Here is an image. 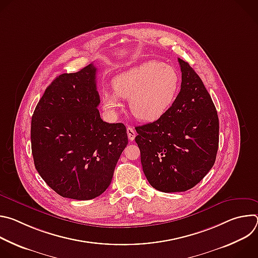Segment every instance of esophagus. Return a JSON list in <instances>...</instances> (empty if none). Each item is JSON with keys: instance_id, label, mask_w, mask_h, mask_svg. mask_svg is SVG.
I'll return each instance as SVG.
<instances>
[{"instance_id": "1", "label": "esophagus", "mask_w": 258, "mask_h": 258, "mask_svg": "<svg viewBox=\"0 0 258 258\" xmlns=\"http://www.w3.org/2000/svg\"><path fill=\"white\" fill-rule=\"evenodd\" d=\"M126 133H127V137H128V140L132 142L135 140L136 138V132L135 130L132 127V126H127L126 128Z\"/></svg>"}]
</instances>
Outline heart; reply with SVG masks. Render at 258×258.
Segmentation results:
<instances>
[{"mask_svg": "<svg viewBox=\"0 0 258 258\" xmlns=\"http://www.w3.org/2000/svg\"><path fill=\"white\" fill-rule=\"evenodd\" d=\"M114 92L102 94V106L115 114L121 107L120 99L130 101L132 113L140 120L160 118L175 100L179 88L176 69L160 61H147L115 77Z\"/></svg>", "mask_w": 258, "mask_h": 258, "instance_id": "obj_1", "label": "heart"}]
</instances>
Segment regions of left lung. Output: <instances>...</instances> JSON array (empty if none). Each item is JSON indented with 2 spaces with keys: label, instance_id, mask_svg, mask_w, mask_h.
Returning <instances> with one entry per match:
<instances>
[{
  "label": "left lung",
  "instance_id": "left-lung-1",
  "mask_svg": "<svg viewBox=\"0 0 258 258\" xmlns=\"http://www.w3.org/2000/svg\"><path fill=\"white\" fill-rule=\"evenodd\" d=\"M180 91L156 121L137 126L136 143L150 185L164 193L185 192L208 173L218 149V116L201 79L177 59Z\"/></svg>",
  "mask_w": 258,
  "mask_h": 258
}]
</instances>
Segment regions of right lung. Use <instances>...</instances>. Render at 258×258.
<instances>
[{
	"label": "right lung",
	"mask_w": 258,
	"mask_h": 258,
	"mask_svg": "<svg viewBox=\"0 0 258 258\" xmlns=\"http://www.w3.org/2000/svg\"><path fill=\"white\" fill-rule=\"evenodd\" d=\"M96 73L92 63L57 77L31 117L34 166L65 198L90 200L104 193L128 142L123 123L100 117Z\"/></svg>",
	"instance_id": "1"
}]
</instances>
